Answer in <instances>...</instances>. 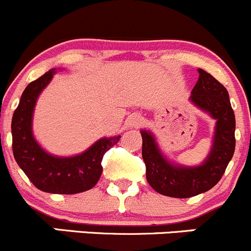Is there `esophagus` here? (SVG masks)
<instances>
[{
    "instance_id": "1",
    "label": "esophagus",
    "mask_w": 251,
    "mask_h": 251,
    "mask_svg": "<svg viewBox=\"0 0 251 251\" xmlns=\"http://www.w3.org/2000/svg\"><path fill=\"white\" fill-rule=\"evenodd\" d=\"M142 124H143V117L139 114H132L127 119V125H130L131 127H138Z\"/></svg>"
}]
</instances>
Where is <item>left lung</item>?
<instances>
[{
    "mask_svg": "<svg viewBox=\"0 0 251 251\" xmlns=\"http://www.w3.org/2000/svg\"><path fill=\"white\" fill-rule=\"evenodd\" d=\"M199 72L200 78L190 100L216 119L213 149L205 162L199 167L171 165L161 155L151 133L141 132L147 180L155 191L165 196L188 199L212 189L225 173L236 148V119L228 92L212 75L201 68Z\"/></svg>",
    "mask_w": 251,
    "mask_h": 251,
    "instance_id": "obj_1",
    "label": "left lung"
}]
</instances>
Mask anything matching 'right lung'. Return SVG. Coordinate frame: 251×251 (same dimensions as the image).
Masks as SVG:
<instances>
[{"label": "right lung", "mask_w": 251, "mask_h": 251, "mask_svg": "<svg viewBox=\"0 0 251 251\" xmlns=\"http://www.w3.org/2000/svg\"><path fill=\"white\" fill-rule=\"evenodd\" d=\"M54 70L31 81L24 90L12 119L13 155L37 189L50 194L72 195L94 188L102 174V159L120 136L102 138L83 154L56 157L47 154L32 136V114L37 97L51 80Z\"/></svg>", "instance_id": "right-lung-1"}]
</instances>
